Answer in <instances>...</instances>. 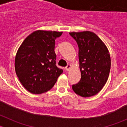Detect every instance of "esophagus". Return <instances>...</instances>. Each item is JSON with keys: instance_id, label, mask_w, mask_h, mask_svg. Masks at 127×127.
Returning a JSON list of instances; mask_svg holds the SVG:
<instances>
[{"instance_id": "obj_1", "label": "esophagus", "mask_w": 127, "mask_h": 127, "mask_svg": "<svg viewBox=\"0 0 127 127\" xmlns=\"http://www.w3.org/2000/svg\"><path fill=\"white\" fill-rule=\"evenodd\" d=\"M71 68H72L71 65L70 64L67 65L65 67V70H67V71H69V70H70V69H71Z\"/></svg>"}]
</instances>
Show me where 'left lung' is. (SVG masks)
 Instances as JSON below:
<instances>
[{"instance_id": "left-lung-1", "label": "left lung", "mask_w": 127, "mask_h": 127, "mask_svg": "<svg viewBox=\"0 0 127 127\" xmlns=\"http://www.w3.org/2000/svg\"><path fill=\"white\" fill-rule=\"evenodd\" d=\"M79 48V61L81 77L72 85L76 94L90 97L98 94L108 79L111 57L107 48L92 32H70Z\"/></svg>"}]
</instances>
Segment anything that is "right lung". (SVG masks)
<instances>
[{
    "mask_svg": "<svg viewBox=\"0 0 127 127\" xmlns=\"http://www.w3.org/2000/svg\"><path fill=\"white\" fill-rule=\"evenodd\" d=\"M62 32L37 30L25 39L15 57V71L29 92L41 94L53 88L63 72L56 65L55 39Z\"/></svg>",
    "mask_w": 127,
    "mask_h": 127,
    "instance_id": "right-lung-1",
    "label": "right lung"
}]
</instances>
